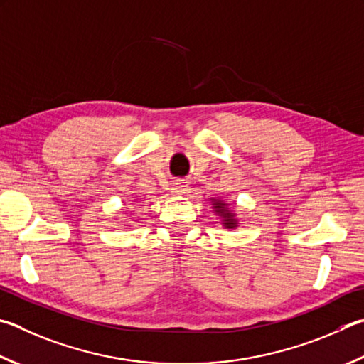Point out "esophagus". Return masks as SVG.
<instances>
[{
	"label": "esophagus",
	"mask_w": 364,
	"mask_h": 364,
	"mask_svg": "<svg viewBox=\"0 0 364 364\" xmlns=\"http://www.w3.org/2000/svg\"><path fill=\"white\" fill-rule=\"evenodd\" d=\"M188 193H189V186L183 181H176L173 183V186H171V194L175 196H186Z\"/></svg>",
	"instance_id": "esophagus-1"
}]
</instances>
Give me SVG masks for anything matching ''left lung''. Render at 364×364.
Wrapping results in <instances>:
<instances>
[{
	"instance_id": "8db88e82",
	"label": "left lung",
	"mask_w": 364,
	"mask_h": 364,
	"mask_svg": "<svg viewBox=\"0 0 364 364\" xmlns=\"http://www.w3.org/2000/svg\"><path fill=\"white\" fill-rule=\"evenodd\" d=\"M211 203H213L216 213L223 216L224 228L234 229L237 226V220H235V215L232 213V211L228 210V203H224L223 200H218V199H213L211 200Z\"/></svg>"
}]
</instances>
